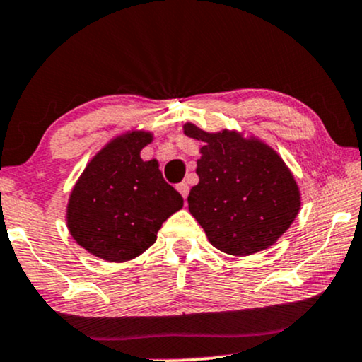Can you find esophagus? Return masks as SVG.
I'll return each mask as SVG.
<instances>
[{"mask_svg": "<svg viewBox=\"0 0 362 362\" xmlns=\"http://www.w3.org/2000/svg\"><path fill=\"white\" fill-rule=\"evenodd\" d=\"M177 191H180V193L182 194V198L186 199V197H188V193H189V186H188V182H180V185H177Z\"/></svg>", "mask_w": 362, "mask_h": 362, "instance_id": "obj_1", "label": "esophagus"}]
</instances>
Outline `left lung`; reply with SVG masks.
I'll list each match as a JSON object with an SVG mask.
<instances>
[{"label": "left lung", "instance_id": "obj_1", "mask_svg": "<svg viewBox=\"0 0 362 362\" xmlns=\"http://www.w3.org/2000/svg\"><path fill=\"white\" fill-rule=\"evenodd\" d=\"M185 134L202 140L199 182L188 208L208 240L222 252L250 256L273 245L300 211V189L269 146L237 132L208 134L186 123Z\"/></svg>", "mask_w": 362, "mask_h": 362}]
</instances>
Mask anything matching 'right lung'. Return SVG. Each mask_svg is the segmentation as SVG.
Returning <instances> with one entry per match:
<instances>
[{
	"instance_id": "obj_1",
	"label": "right lung",
	"mask_w": 362,
	"mask_h": 362,
	"mask_svg": "<svg viewBox=\"0 0 362 362\" xmlns=\"http://www.w3.org/2000/svg\"><path fill=\"white\" fill-rule=\"evenodd\" d=\"M148 132H132L106 144L72 189L67 205L71 235L93 256L123 262L140 256L182 197L164 181L157 160H142Z\"/></svg>"
}]
</instances>
